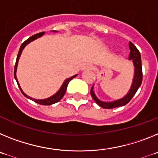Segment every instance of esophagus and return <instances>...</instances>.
I'll use <instances>...</instances> for the list:
<instances>
[{
	"label": "esophagus",
	"mask_w": 158,
	"mask_h": 158,
	"mask_svg": "<svg viewBox=\"0 0 158 158\" xmlns=\"http://www.w3.org/2000/svg\"><path fill=\"white\" fill-rule=\"evenodd\" d=\"M93 69V66L90 64H85L82 67V70L85 71V70H91Z\"/></svg>",
	"instance_id": "34e87169"
}]
</instances>
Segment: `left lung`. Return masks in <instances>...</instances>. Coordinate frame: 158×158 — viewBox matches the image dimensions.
<instances>
[{
  "label": "left lung",
  "instance_id": "obj_1",
  "mask_svg": "<svg viewBox=\"0 0 158 158\" xmlns=\"http://www.w3.org/2000/svg\"><path fill=\"white\" fill-rule=\"evenodd\" d=\"M129 48H130V52L129 56V60H132L134 66V76L133 79V83L131 85L129 92L127 93V95H125L123 98L120 99L115 100L113 102H103L98 99L96 97L95 94L93 90V86L90 89V94L94 102L100 106L101 107L104 109H112V108L118 107V106H122L127 105L130 102L131 98L134 97V95L136 94L137 90L140 87L142 82V60H141V54L139 51L138 50L135 45L131 42H129Z\"/></svg>",
  "mask_w": 158,
  "mask_h": 158
}]
</instances>
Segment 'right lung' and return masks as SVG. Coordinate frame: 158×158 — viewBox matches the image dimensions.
I'll return each instance as SVG.
<instances>
[{"instance_id":"right-lung-1","label":"right lung","mask_w":158,"mask_h":158,"mask_svg":"<svg viewBox=\"0 0 158 158\" xmlns=\"http://www.w3.org/2000/svg\"><path fill=\"white\" fill-rule=\"evenodd\" d=\"M44 34V31H43V32H40V33L35 34V35H33L32 36H31V37L28 38L27 40H25L24 43L22 44L21 46H20V50H19L17 57H16V64H15V68H14V77H15V79H16V83H17V84H18L19 88L20 89V91L22 92V94L25 96L26 98H29V99L32 100V101H34L35 102H36V103H38V104H40V105L49 106V105H52V104H54V103H56V102H58L59 101H60V100L63 97H64L69 82L71 80V79H73V78H75V76H77V75H75L74 76H71V77H70V78H68V79H66V80L64 82V83H63L62 86H61V87H60V90H59L56 93V94H53V95L51 96V97H49V98H45V99H35V98H31V97H29L28 95H27V94H26L25 93H24V91L22 90L21 87H20V84H19V83H18V80H17V78H16V68H17V64H18L19 59H20V55H21V52H22V51H23V49H24V47H25L27 44H28L30 42L35 40H36L37 38L40 37V36H42Z\"/></svg>"}]
</instances>
